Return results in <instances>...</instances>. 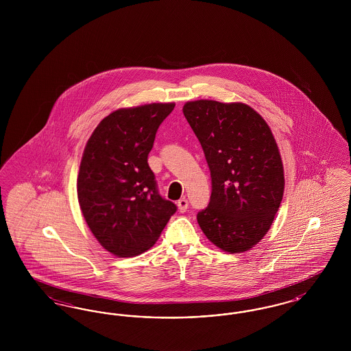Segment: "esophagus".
<instances>
[{
	"label": "esophagus",
	"instance_id": "obj_1",
	"mask_svg": "<svg viewBox=\"0 0 351 351\" xmlns=\"http://www.w3.org/2000/svg\"><path fill=\"white\" fill-rule=\"evenodd\" d=\"M178 208H179V210L184 213L186 209H188V200L183 197V199H180V200L178 201Z\"/></svg>",
	"mask_w": 351,
	"mask_h": 351
}]
</instances>
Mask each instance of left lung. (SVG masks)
Segmentation results:
<instances>
[{
    "label": "left lung",
    "instance_id": "obj_1",
    "mask_svg": "<svg viewBox=\"0 0 351 351\" xmlns=\"http://www.w3.org/2000/svg\"><path fill=\"white\" fill-rule=\"evenodd\" d=\"M183 113L212 178L209 205L197 213L201 230L221 250H250L267 234L283 199V163L271 129L242 102L189 101Z\"/></svg>",
    "mask_w": 351,
    "mask_h": 351
}]
</instances>
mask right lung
<instances>
[{
	"label": "right lung",
	"instance_id": "obj_1",
	"mask_svg": "<svg viewBox=\"0 0 351 351\" xmlns=\"http://www.w3.org/2000/svg\"><path fill=\"white\" fill-rule=\"evenodd\" d=\"M175 104L118 109L104 118L84 149L77 199L104 249L139 255L158 241L178 206L158 192L147 163L155 134Z\"/></svg>",
	"mask_w": 351,
	"mask_h": 351
}]
</instances>
